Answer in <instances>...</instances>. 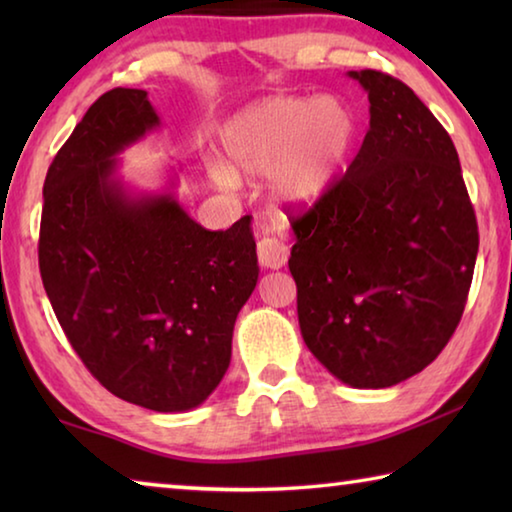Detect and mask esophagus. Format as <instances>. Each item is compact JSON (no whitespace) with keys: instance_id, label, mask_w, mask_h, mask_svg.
I'll return each mask as SVG.
<instances>
[{"instance_id":"1","label":"esophagus","mask_w":512,"mask_h":512,"mask_svg":"<svg viewBox=\"0 0 512 512\" xmlns=\"http://www.w3.org/2000/svg\"><path fill=\"white\" fill-rule=\"evenodd\" d=\"M257 259L264 268H271V271H275V268H282L284 264H287L289 248L284 241H280L277 237H264V239H259V244H257Z\"/></svg>"}]
</instances>
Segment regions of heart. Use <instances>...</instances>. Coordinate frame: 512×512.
I'll use <instances>...</instances> for the list:
<instances>
[{"mask_svg":"<svg viewBox=\"0 0 512 512\" xmlns=\"http://www.w3.org/2000/svg\"><path fill=\"white\" fill-rule=\"evenodd\" d=\"M357 140V112L339 97H266L225 121L223 162L214 158L207 169L225 187L237 183V173H268L277 203L307 210L332 194Z\"/></svg>","mask_w":512,"mask_h":512,"instance_id":"b5f03b06","label":"heart"}]
</instances>
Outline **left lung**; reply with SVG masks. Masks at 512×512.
I'll use <instances>...</instances> for the list:
<instances>
[{
	"label": "left lung",
	"instance_id": "1",
	"mask_svg": "<svg viewBox=\"0 0 512 512\" xmlns=\"http://www.w3.org/2000/svg\"><path fill=\"white\" fill-rule=\"evenodd\" d=\"M370 128L325 201L293 219L289 271L311 354L352 388L418 375L452 339L479 230L452 137L393 76L348 72Z\"/></svg>",
	"mask_w": 512,
	"mask_h": 512
}]
</instances>
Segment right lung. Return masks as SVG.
<instances>
[{
  "label": "right lung",
  "instance_id": "right-lung-1",
  "mask_svg": "<svg viewBox=\"0 0 512 512\" xmlns=\"http://www.w3.org/2000/svg\"><path fill=\"white\" fill-rule=\"evenodd\" d=\"M158 128L144 90L92 103L47 171L38 259L92 375L121 400L183 413L221 384L259 266L250 216L205 230L178 203L176 167L160 192L126 183L119 155Z\"/></svg>",
  "mask_w": 512,
  "mask_h": 512
}]
</instances>
